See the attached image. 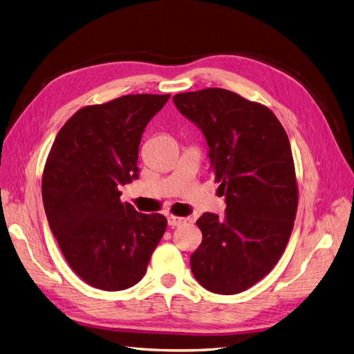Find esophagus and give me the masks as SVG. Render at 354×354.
I'll return each mask as SVG.
<instances>
[{
    "mask_svg": "<svg viewBox=\"0 0 354 354\" xmlns=\"http://www.w3.org/2000/svg\"><path fill=\"white\" fill-rule=\"evenodd\" d=\"M186 221V218L183 217H176V216H169L168 217V224L171 227H177V226H181Z\"/></svg>",
    "mask_w": 354,
    "mask_h": 354,
    "instance_id": "1",
    "label": "esophagus"
}]
</instances>
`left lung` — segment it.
<instances>
[{
    "instance_id": "1",
    "label": "left lung",
    "mask_w": 354,
    "mask_h": 354,
    "mask_svg": "<svg viewBox=\"0 0 354 354\" xmlns=\"http://www.w3.org/2000/svg\"><path fill=\"white\" fill-rule=\"evenodd\" d=\"M209 146L226 216L203 212L192 273L211 292L232 295L261 281L282 257L294 227L298 186L291 145L267 106L224 88L173 97Z\"/></svg>"
}]
</instances>
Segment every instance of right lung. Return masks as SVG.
<instances>
[{
    "mask_svg": "<svg viewBox=\"0 0 354 354\" xmlns=\"http://www.w3.org/2000/svg\"><path fill=\"white\" fill-rule=\"evenodd\" d=\"M169 94H128L75 112L42 173L50 229L71 269L103 291L142 281L167 229L162 214L137 212L120 186L138 177V145Z\"/></svg>",
    "mask_w": 354,
    "mask_h": 354,
    "instance_id": "obj_1",
    "label": "right lung"
}]
</instances>
